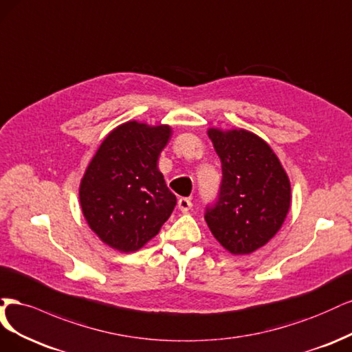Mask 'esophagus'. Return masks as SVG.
I'll return each mask as SVG.
<instances>
[{
    "mask_svg": "<svg viewBox=\"0 0 352 352\" xmlns=\"http://www.w3.org/2000/svg\"><path fill=\"white\" fill-rule=\"evenodd\" d=\"M191 206H192V203H191V200H190L188 197H179V199H178V209H179L181 212L190 210Z\"/></svg>",
    "mask_w": 352,
    "mask_h": 352,
    "instance_id": "1",
    "label": "esophagus"
}]
</instances>
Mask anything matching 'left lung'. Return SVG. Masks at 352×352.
<instances>
[{
	"label": "left lung",
	"mask_w": 352,
	"mask_h": 352,
	"mask_svg": "<svg viewBox=\"0 0 352 352\" xmlns=\"http://www.w3.org/2000/svg\"><path fill=\"white\" fill-rule=\"evenodd\" d=\"M208 134L222 164V181L218 200L206 208L205 219L230 253L250 254L263 247L287 218L291 205L288 175L258 135L218 129Z\"/></svg>",
	"instance_id": "8db88e82"
}]
</instances>
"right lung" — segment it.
<instances>
[{
    "mask_svg": "<svg viewBox=\"0 0 352 352\" xmlns=\"http://www.w3.org/2000/svg\"><path fill=\"white\" fill-rule=\"evenodd\" d=\"M169 135V126L124 122L107 135L86 169L78 190L83 214L90 230L116 250H139L177 205L157 169Z\"/></svg>",
    "mask_w": 352,
    "mask_h": 352,
    "instance_id": "right-lung-1",
    "label": "right lung"
}]
</instances>
